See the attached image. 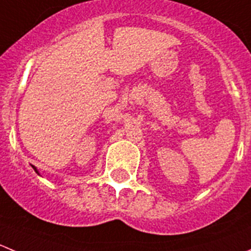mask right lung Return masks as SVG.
<instances>
[{"mask_svg":"<svg viewBox=\"0 0 251 251\" xmlns=\"http://www.w3.org/2000/svg\"><path fill=\"white\" fill-rule=\"evenodd\" d=\"M33 169H34V171H35V173H37V174H38V175H39V173H38V170H37V168H34V166H33Z\"/></svg>","mask_w":251,"mask_h":251,"instance_id":"right-lung-1","label":"right lung"}]
</instances>
